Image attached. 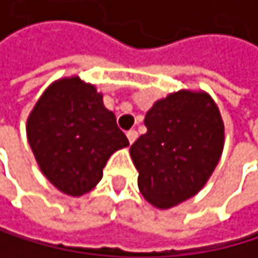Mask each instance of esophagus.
Here are the masks:
<instances>
[{
    "label": "esophagus",
    "instance_id": "obj_1",
    "mask_svg": "<svg viewBox=\"0 0 258 258\" xmlns=\"http://www.w3.org/2000/svg\"><path fill=\"white\" fill-rule=\"evenodd\" d=\"M126 138H128V141H130V144H133L138 139V132L136 130H128L126 132Z\"/></svg>",
    "mask_w": 258,
    "mask_h": 258
}]
</instances>
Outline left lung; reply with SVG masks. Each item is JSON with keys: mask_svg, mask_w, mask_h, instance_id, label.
<instances>
[{"mask_svg": "<svg viewBox=\"0 0 258 258\" xmlns=\"http://www.w3.org/2000/svg\"><path fill=\"white\" fill-rule=\"evenodd\" d=\"M147 133L130 147L144 198L168 209L200 192L220 161L224 125L206 93L178 91L147 113Z\"/></svg>", "mask_w": 258, "mask_h": 258, "instance_id": "8db88e82", "label": "left lung"}]
</instances>
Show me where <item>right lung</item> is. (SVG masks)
<instances>
[{
  "mask_svg": "<svg viewBox=\"0 0 258 258\" xmlns=\"http://www.w3.org/2000/svg\"><path fill=\"white\" fill-rule=\"evenodd\" d=\"M27 139L44 176L73 197L90 192L108 158L128 145L102 94L77 77L44 91L27 119Z\"/></svg>",
  "mask_w": 258,
  "mask_h": 258,
  "instance_id": "right-lung-1",
  "label": "right lung"
}]
</instances>
